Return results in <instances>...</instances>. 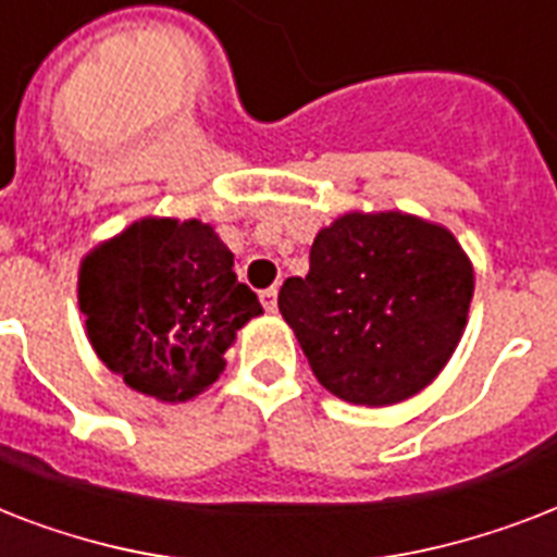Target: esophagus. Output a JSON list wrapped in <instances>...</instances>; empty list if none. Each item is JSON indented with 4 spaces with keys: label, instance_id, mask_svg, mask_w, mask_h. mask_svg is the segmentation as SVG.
I'll return each instance as SVG.
<instances>
[{
    "label": "esophagus",
    "instance_id": "34e87169",
    "mask_svg": "<svg viewBox=\"0 0 557 557\" xmlns=\"http://www.w3.org/2000/svg\"><path fill=\"white\" fill-rule=\"evenodd\" d=\"M260 302L265 306V311L277 309V288H274V286L263 288V292H260Z\"/></svg>",
    "mask_w": 557,
    "mask_h": 557
}]
</instances>
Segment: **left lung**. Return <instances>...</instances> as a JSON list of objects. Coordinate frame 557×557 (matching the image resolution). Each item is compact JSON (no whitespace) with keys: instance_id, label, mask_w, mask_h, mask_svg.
I'll return each instance as SVG.
<instances>
[{"instance_id":"left-lung-1","label":"left lung","mask_w":557,"mask_h":557,"mask_svg":"<svg viewBox=\"0 0 557 557\" xmlns=\"http://www.w3.org/2000/svg\"><path fill=\"white\" fill-rule=\"evenodd\" d=\"M472 263L418 216L346 214L314 237L309 274L280 288L314 377L341 400L392 406L435 381L458 346Z\"/></svg>"}]
</instances>
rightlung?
I'll list each match as a JSON object with an SVG mask.
<instances>
[{
  "instance_id": "right-lung-1",
  "label": "right lung",
  "mask_w": 557,
  "mask_h": 557,
  "mask_svg": "<svg viewBox=\"0 0 557 557\" xmlns=\"http://www.w3.org/2000/svg\"><path fill=\"white\" fill-rule=\"evenodd\" d=\"M79 309L99 360L157 400L211 386L237 329L263 314L211 225L157 216L85 257Z\"/></svg>"
}]
</instances>
